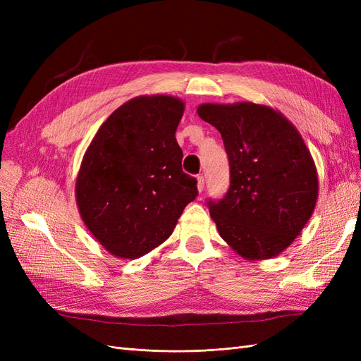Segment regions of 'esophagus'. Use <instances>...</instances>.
Here are the masks:
<instances>
[{
  "mask_svg": "<svg viewBox=\"0 0 361 361\" xmlns=\"http://www.w3.org/2000/svg\"><path fill=\"white\" fill-rule=\"evenodd\" d=\"M197 190H199V192H202L204 190V179H203V176H197Z\"/></svg>",
  "mask_w": 361,
  "mask_h": 361,
  "instance_id": "obj_1",
  "label": "esophagus"
}]
</instances>
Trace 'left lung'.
I'll use <instances>...</instances> for the list:
<instances>
[{
	"label": "left lung",
	"mask_w": 361,
	"mask_h": 361,
	"mask_svg": "<svg viewBox=\"0 0 361 361\" xmlns=\"http://www.w3.org/2000/svg\"><path fill=\"white\" fill-rule=\"evenodd\" d=\"M197 114L220 130L231 187L209 202L218 233L247 260L279 256L307 224L318 202V171L298 129L255 102L202 104Z\"/></svg>",
	"instance_id": "left-lung-1"
}]
</instances>
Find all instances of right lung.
<instances>
[{
    "mask_svg": "<svg viewBox=\"0 0 361 361\" xmlns=\"http://www.w3.org/2000/svg\"><path fill=\"white\" fill-rule=\"evenodd\" d=\"M183 110L176 96H137L105 120L85 150L76 206L96 241L116 257L137 259L167 241L197 195L176 141Z\"/></svg>",
    "mask_w": 361,
    "mask_h": 361,
    "instance_id": "add662e5",
    "label": "right lung"
}]
</instances>
